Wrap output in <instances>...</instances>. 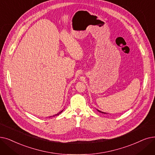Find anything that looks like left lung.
I'll use <instances>...</instances> for the list:
<instances>
[{
  "mask_svg": "<svg viewBox=\"0 0 155 155\" xmlns=\"http://www.w3.org/2000/svg\"><path fill=\"white\" fill-rule=\"evenodd\" d=\"M99 112H100V113H104V114H106V113H104V112H102V111H99V110H97Z\"/></svg>",
  "mask_w": 155,
  "mask_h": 155,
  "instance_id": "left-lung-1",
  "label": "left lung"
}]
</instances>
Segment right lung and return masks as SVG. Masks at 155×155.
Masks as SVG:
<instances>
[{"label":"right lung","instance_id":"add662e5","mask_svg":"<svg viewBox=\"0 0 155 155\" xmlns=\"http://www.w3.org/2000/svg\"><path fill=\"white\" fill-rule=\"evenodd\" d=\"M63 111V110H62V111H60V112H59V113H58V114H56V115H53V116H52V117H55V116H57V115H59V114H60V113H62V111ZM50 117H49V118H50Z\"/></svg>","mask_w":155,"mask_h":155}]
</instances>
